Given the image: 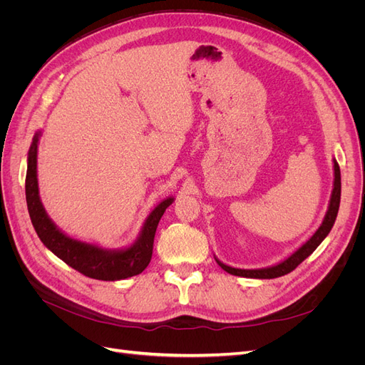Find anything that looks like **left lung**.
<instances>
[{"mask_svg":"<svg viewBox=\"0 0 365 365\" xmlns=\"http://www.w3.org/2000/svg\"><path fill=\"white\" fill-rule=\"evenodd\" d=\"M334 176H335L334 189H332V195H330L329 207L322 225H319L315 233L309 237V240H306L300 248L294 251L289 257H286L284 260L272 264V267L259 268V269L233 268V267H228V264H225L224 262H220L217 257H215L219 267L224 271H227L228 274L239 275V277H247V279H275L294 271L298 264H300L306 257L311 256V254L317 250V247L326 239V236L330 233V230H332L335 224L338 208H339V200H341V172H339V165L336 160H334Z\"/></svg>","mask_w":365,"mask_h":365,"instance_id":"left-lung-1","label":"left lung"}]
</instances>
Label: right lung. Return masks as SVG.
Listing matches in <instances>:
<instances>
[{"instance_id": "add662e5", "label": "right lung", "mask_w": 365, "mask_h": 365, "mask_svg": "<svg viewBox=\"0 0 365 365\" xmlns=\"http://www.w3.org/2000/svg\"><path fill=\"white\" fill-rule=\"evenodd\" d=\"M41 130L33 137L27 157V175H26V200L31 224L41 242L54 256H58L76 271L82 272L86 277L105 282L123 280L132 275H137L148 268L152 259L153 237L161 216L164 215L175 197L169 196L163 200L143 224L138 237L132 245L118 250H108L83 240H77L65 235L58 225L53 222L43 208L38 187V145Z\"/></svg>"}]
</instances>
